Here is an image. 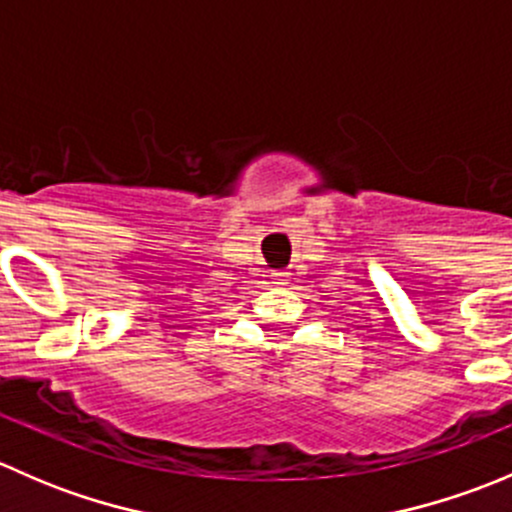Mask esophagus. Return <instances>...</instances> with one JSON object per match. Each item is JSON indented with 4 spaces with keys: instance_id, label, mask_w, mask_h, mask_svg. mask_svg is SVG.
Wrapping results in <instances>:
<instances>
[{
    "instance_id": "1",
    "label": "esophagus",
    "mask_w": 512,
    "mask_h": 512,
    "mask_svg": "<svg viewBox=\"0 0 512 512\" xmlns=\"http://www.w3.org/2000/svg\"><path fill=\"white\" fill-rule=\"evenodd\" d=\"M275 277L277 280H282V277H285V272H275Z\"/></svg>"
}]
</instances>
